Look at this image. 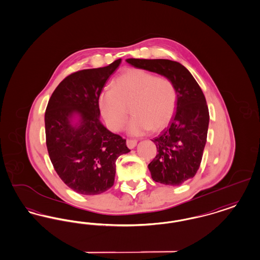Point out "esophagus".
I'll list each match as a JSON object with an SVG mask.
<instances>
[{"label":"esophagus","mask_w":260,"mask_h":260,"mask_svg":"<svg viewBox=\"0 0 260 260\" xmlns=\"http://www.w3.org/2000/svg\"><path fill=\"white\" fill-rule=\"evenodd\" d=\"M137 144V141L134 140V139H127L126 140V146L129 148V149H134L135 146Z\"/></svg>","instance_id":"1"}]
</instances>
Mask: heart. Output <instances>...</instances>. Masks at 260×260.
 <instances>
[{
	"label": "heart",
	"mask_w": 260,
	"mask_h": 260,
	"mask_svg": "<svg viewBox=\"0 0 260 260\" xmlns=\"http://www.w3.org/2000/svg\"><path fill=\"white\" fill-rule=\"evenodd\" d=\"M98 102L106 124L115 132L125 124L126 106L129 105L133 117L126 132L138 136L149 129H161L168 124L176 107V88L167 77L132 69L117 76L112 88L104 89Z\"/></svg>",
	"instance_id": "b5f03b06"
}]
</instances>
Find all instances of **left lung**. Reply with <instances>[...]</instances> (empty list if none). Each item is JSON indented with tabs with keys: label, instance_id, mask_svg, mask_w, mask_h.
I'll return each instance as SVG.
<instances>
[{
	"label": "left lung",
	"instance_id": "1",
	"mask_svg": "<svg viewBox=\"0 0 260 260\" xmlns=\"http://www.w3.org/2000/svg\"><path fill=\"white\" fill-rule=\"evenodd\" d=\"M125 62L167 77L176 88V112L168 126L152 140L157 154L148 167L155 182L180 186L197 174L207 141L210 117L204 93L191 73L180 62L134 58Z\"/></svg>",
	"mask_w": 260,
	"mask_h": 260
}]
</instances>
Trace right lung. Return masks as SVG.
<instances>
[{
  "label": "right lung",
  "mask_w": 260,
  "mask_h": 260,
  "mask_svg": "<svg viewBox=\"0 0 260 260\" xmlns=\"http://www.w3.org/2000/svg\"><path fill=\"white\" fill-rule=\"evenodd\" d=\"M121 62L69 75L55 89L45 110L46 146L54 169L80 194H100L112 187L117 158L131 151L125 139L103 125L98 102Z\"/></svg>",
  "instance_id": "add662e5"
}]
</instances>
